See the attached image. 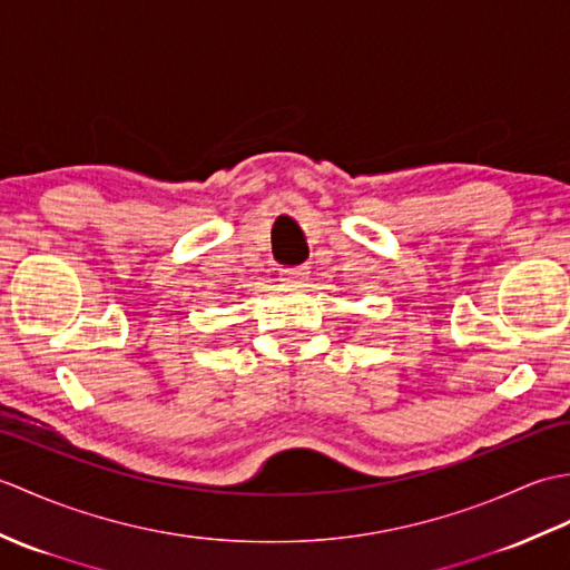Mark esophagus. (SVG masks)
<instances>
[{"mask_svg":"<svg viewBox=\"0 0 570 570\" xmlns=\"http://www.w3.org/2000/svg\"><path fill=\"white\" fill-rule=\"evenodd\" d=\"M282 278L288 284L301 286L308 278V269L306 266H288V269H282Z\"/></svg>","mask_w":570,"mask_h":570,"instance_id":"1","label":"esophagus"}]
</instances>
